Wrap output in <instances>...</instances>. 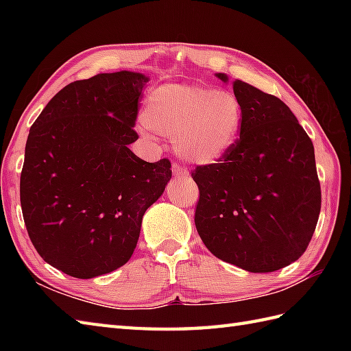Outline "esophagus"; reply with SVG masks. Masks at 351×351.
I'll use <instances>...</instances> for the list:
<instances>
[{
	"instance_id": "obj_1",
	"label": "esophagus",
	"mask_w": 351,
	"mask_h": 351,
	"mask_svg": "<svg viewBox=\"0 0 351 351\" xmlns=\"http://www.w3.org/2000/svg\"><path fill=\"white\" fill-rule=\"evenodd\" d=\"M171 171H173L175 178H187L190 175L189 170L182 167L181 164H178V162H173V166H171Z\"/></svg>"
}]
</instances>
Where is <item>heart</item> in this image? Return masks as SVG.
Segmentation results:
<instances>
[{"label":"heart","mask_w":351,"mask_h":351,"mask_svg":"<svg viewBox=\"0 0 351 351\" xmlns=\"http://www.w3.org/2000/svg\"><path fill=\"white\" fill-rule=\"evenodd\" d=\"M143 121L173 137L176 154L196 164H213L234 146L243 108L234 93L196 84H162L147 95Z\"/></svg>","instance_id":"heart-1"}]
</instances>
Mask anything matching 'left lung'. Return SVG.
I'll return each instance as SVG.
<instances>
[{"label":"left lung","instance_id":"1","mask_svg":"<svg viewBox=\"0 0 351 351\" xmlns=\"http://www.w3.org/2000/svg\"><path fill=\"white\" fill-rule=\"evenodd\" d=\"M217 78L228 83L225 73ZM240 138L219 162L197 166L196 229L214 256L250 273L299 259L322 210L314 145L285 102L244 81Z\"/></svg>","mask_w":351,"mask_h":351}]
</instances>
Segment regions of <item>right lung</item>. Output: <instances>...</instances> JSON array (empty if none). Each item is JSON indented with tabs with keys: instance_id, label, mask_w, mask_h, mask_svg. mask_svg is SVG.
<instances>
[{
	"instance_id": "right-lung-1",
	"label": "right lung",
	"mask_w": 351,
	"mask_h": 351,
	"mask_svg": "<svg viewBox=\"0 0 351 351\" xmlns=\"http://www.w3.org/2000/svg\"><path fill=\"white\" fill-rule=\"evenodd\" d=\"M149 78L121 71L63 87L36 119L21 173L22 215L45 263L77 279L117 270L171 178L128 145Z\"/></svg>"
}]
</instances>
